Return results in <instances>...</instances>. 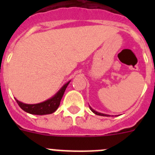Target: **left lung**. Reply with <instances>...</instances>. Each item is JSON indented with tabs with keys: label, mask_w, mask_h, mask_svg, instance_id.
I'll use <instances>...</instances> for the list:
<instances>
[{
	"label": "left lung",
	"mask_w": 155,
	"mask_h": 155,
	"mask_svg": "<svg viewBox=\"0 0 155 155\" xmlns=\"http://www.w3.org/2000/svg\"><path fill=\"white\" fill-rule=\"evenodd\" d=\"M89 108H90V109H91V110L92 111L93 113H94V114L98 115V116H109V115H107V114H104V113H98V112H97V111L94 110V109H93L92 108H91V106H90V105H89Z\"/></svg>",
	"instance_id": "left-lung-1"
}]
</instances>
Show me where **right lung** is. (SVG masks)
I'll return each mask as SVG.
<instances>
[{
	"label": "right lung",
	"instance_id": "obj_1",
	"mask_svg": "<svg viewBox=\"0 0 155 155\" xmlns=\"http://www.w3.org/2000/svg\"><path fill=\"white\" fill-rule=\"evenodd\" d=\"M70 82H71V81L64 84L61 89L59 90L52 98L46 100L44 102H40V103L25 104L15 98L16 102L21 109H23L26 113H30V114L41 115V116L42 115L51 114L58 109L60 103H61V98H62L64 91H65L66 88H67Z\"/></svg>",
	"mask_w": 155,
	"mask_h": 155
}]
</instances>
